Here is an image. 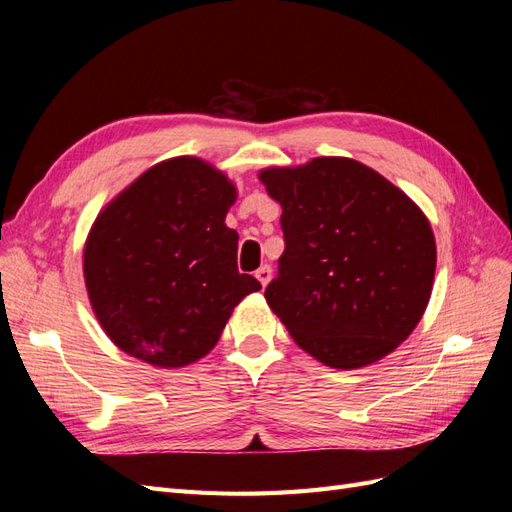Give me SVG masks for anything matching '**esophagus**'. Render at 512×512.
I'll return each mask as SVG.
<instances>
[{
    "label": "esophagus",
    "mask_w": 512,
    "mask_h": 512,
    "mask_svg": "<svg viewBox=\"0 0 512 512\" xmlns=\"http://www.w3.org/2000/svg\"><path fill=\"white\" fill-rule=\"evenodd\" d=\"M271 275H273V271H271L269 265H262V267L256 271V277H258V282H260L262 286H267V284L271 282Z\"/></svg>",
    "instance_id": "esophagus-1"
}]
</instances>
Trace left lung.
Segmentation results:
<instances>
[{
    "instance_id": "8db88e82",
    "label": "left lung",
    "mask_w": 512,
    "mask_h": 512,
    "mask_svg": "<svg viewBox=\"0 0 512 512\" xmlns=\"http://www.w3.org/2000/svg\"><path fill=\"white\" fill-rule=\"evenodd\" d=\"M260 179L282 205L284 232L265 299L294 342L337 369L393 352L421 320L436 273L423 211L348 158L269 168Z\"/></svg>"
}]
</instances>
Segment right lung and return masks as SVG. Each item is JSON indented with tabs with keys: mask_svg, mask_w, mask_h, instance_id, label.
Here are the masks:
<instances>
[{
	"mask_svg": "<svg viewBox=\"0 0 512 512\" xmlns=\"http://www.w3.org/2000/svg\"><path fill=\"white\" fill-rule=\"evenodd\" d=\"M232 183L198 158L149 168L108 205L85 245V284L106 335L136 359L183 367L205 356L245 294L239 235L224 224Z\"/></svg>",
	"mask_w": 512,
	"mask_h": 512,
	"instance_id": "add662e5",
	"label": "right lung"
}]
</instances>
